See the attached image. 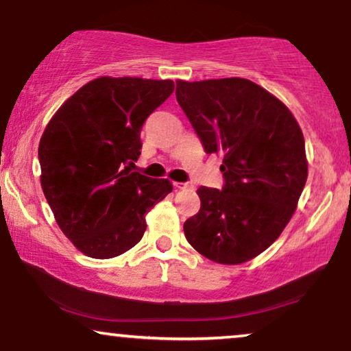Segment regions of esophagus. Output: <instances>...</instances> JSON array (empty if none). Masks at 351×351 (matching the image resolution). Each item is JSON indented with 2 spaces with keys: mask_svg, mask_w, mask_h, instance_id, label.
I'll return each instance as SVG.
<instances>
[{
  "mask_svg": "<svg viewBox=\"0 0 351 351\" xmlns=\"http://www.w3.org/2000/svg\"><path fill=\"white\" fill-rule=\"evenodd\" d=\"M175 188L176 189H188V188H191V184L189 183H180V181H176Z\"/></svg>",
  "mask_w": 351,
  "mask_h": 351,
  "instance_id": "1",
  "label": "esophagus"
}]
</instances>
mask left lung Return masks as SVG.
Masks as SVG:
<instances>
[{
	"label": "left lung",
	"mask_w": 351,
	"mask_h": 351,
	"mask_svg": "<svg viewBox=\"0 0 351 351\" xmlns=\"http://www.w3.org/2000/svg\"><path fill=\"white\" fill-rule=\"evenodd\" d=\"M176 99L207 154H221L223 191L200 186L184 236L205 258L245 263L281 236L308 178L305 139L289 107L247 78L176 80Z\"/></svg>",
	"instance_id": "obj_1"
}]
</instances>
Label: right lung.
<instances>
[{"label": "right lung", "instance_id": "add662e5", "mask_svg": "<svg viewBox=\"0 0 351 351\" xmlns=\"http://www.w3.org/2000/svg\"><path fill=\"white\" fill-rule=\"evenodd\" d=\"M175 90L171 80L99 77L69 97L38 146L41 188L60 231L82 254L114 258L146 231V213L171 193L165 178L132 171L141 128Z\"/></svg>", "mask_w": 351, "mask_h": 351}]
</instances>
